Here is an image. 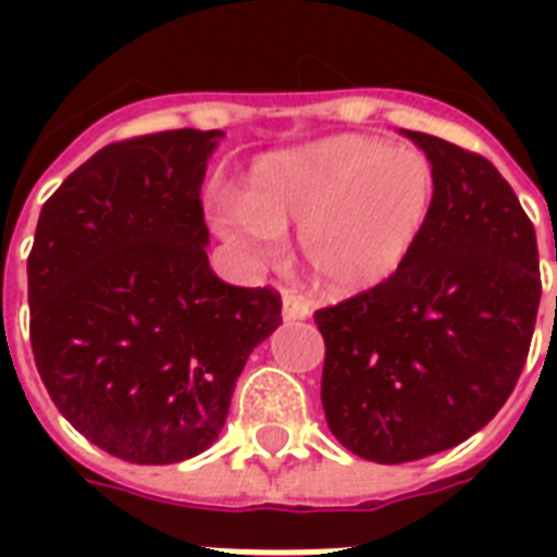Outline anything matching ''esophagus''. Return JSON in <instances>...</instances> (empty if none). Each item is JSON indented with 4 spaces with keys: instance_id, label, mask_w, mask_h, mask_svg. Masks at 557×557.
Masks as SVG:
<instances>
[{
    "instance_id": "34e87169",
    "label": "esophagus",
    "mask_w": 557,
    "mask_h": 557,
    "mask_svg": "<svg viewBox=\"0 0 557 557\" xmlns=\"http://www.w3.org/2000/svg\"><path fill=\"white\" fill-rule=\"evenodd\" d=\"M309 314H312V309H309L304 297L295 295V292L283 295V321H306Z\"/></svg>"
}]
</instances>
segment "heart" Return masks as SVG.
<instances>
[{
  "mask_svg": "<svg viewBox=\"0 0 557 557\" xmlns=\"http://www.w3.org/2000/svg\"><path fill=\"white\" fill-rule=\"evenodd\" d=\"M436 176L413 147L332 135L260 156L243 193H216L210 219L251 260H271L277 231L300 225V253L330 292H364L407 260L431 216Z\"/></svg>",
  "mask_w": 557,
  "mask_h": 557,
  "instance_id": "1",
  "label": "heart"
}]
</instances>
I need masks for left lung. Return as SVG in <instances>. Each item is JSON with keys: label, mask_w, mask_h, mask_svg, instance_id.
<instances>
[{"label": "left lung", "mask_w": 557, "mask_h": 557, "mask_svg": "<svg viewBox=\"0 0 557 557\" xmlns=\"http://www.w3.org/2000/svg\"><path fill=\"white\" fill-rule=\"evenodd\" d=\"M405 135L436 176L419 243L384 283L314 312L326 424L384 466L454 448L492 422L527 364L541 304L535 227L509 182L476 152Z\"/></svg>", "instance_id": "obj_1"}]
</instances>
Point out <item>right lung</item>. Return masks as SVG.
<instances>
[{
    "instance_id": "1",
    "label": "right lung",
    "mask_w": 557,
    "mask_h": 557,
    "mask_svg": "<svg viewBox=\"0 0 557 557\" xmlns=\"http://www.w3.org/2000/svg\"><path fill=\"white\" fill-rule=\"evenodd\" d=\"M225 133L168 129L98 150L42 205L28 253L30 349L91 445L173 466L216 442L283 300L208 265L201 182Z\"/></svg>"
}]
</instances>
